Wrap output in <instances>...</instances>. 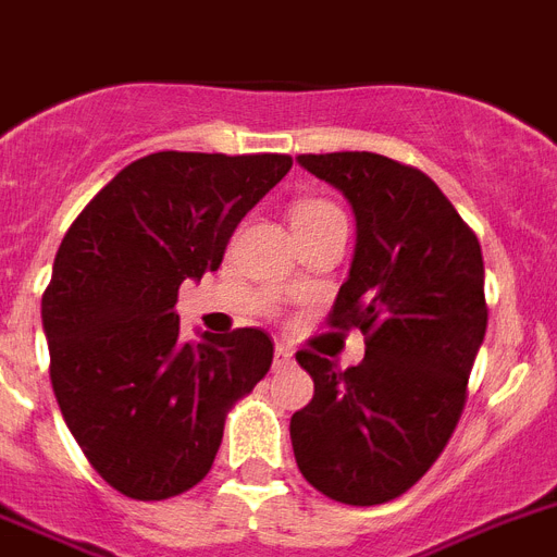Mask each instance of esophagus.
<instances>
[{
    "mask_svg": "<svg viewBox=\"0 0 557 557\" xmlns=\"http://www.w3.org/2000/svg\"><path fill=\"white\" fill-rule=\"evenodd\" d=\"M293 364V350H289L287 344H275V370H284V367Z\"/></svg>",
    "mask_w": 557,
    "mask_h": 557,
    "instance_id": "34e87169",
    "label": "esophagus"
}]
</instances>
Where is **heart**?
Returning <instances> with one entry per match:
<instances>
[{"label":"heart","instance_id":"heart-1","mask_svg":"<svg viewBox=\"0 0 557 557\" xmlns=\"http://www.w3.org/2000/svg\"><path fill=\"white\" fill-rule=\"evenodd\" d=\"M327 215H342V210H338L333 201H324V199L298 201V205L293 207V227H296V224L321 222V219H327Z\"/></svg>","mask_w":557,"mask_h":557}]
</instances>
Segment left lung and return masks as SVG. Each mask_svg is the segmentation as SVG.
I'll return each mask as SVG.
<instances>
[{"mask_svg": "<svg viewBox=\"0 0 557 557\" xmlns=\"http://www.w3.org/2000/svg\"><path fill=\"white\" fill-rule=\"evenodd\" d=\"M298 164L347 196L356 256L327 324L361 330L364 361L342 370L310 350L296 361L315 393L289 418L301 475L321 495L372 507L435 463L467 404L486 333L478 236L410 164L379 153H305Z\"/></svg>", "mask_w": 557, "mask_h": 557, "instance_id": "obj_1", "label": "left lung"}]
</instances>
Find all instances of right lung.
<instances>
[{"label": "right lung", "mask_w": 557, "mask_h": 557, "mask_svg": "<svg viewBox=\"0 0 557 557\" xmlns=\"http://www.w3.org/2000/svg\"><path fill=\"white\" fill-rule=\"evenodd\" d=\"M289 168L284 153H150L64 233L41 296L50 384L90 467L127 498L199 484L230 407L273 364L256 327L182 342L176 301L185 278L219 270L236 224Z\"/></svg>", "instance_id": "obj_1"}]
</instances>
